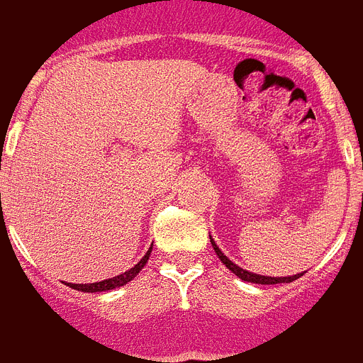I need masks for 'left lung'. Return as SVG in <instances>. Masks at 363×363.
<instances>
[{"instance_id":"obj_1","label":"left lung","mask_w":363,"mask_h":363,"mask_svg":"<svg viewBox=\"0 0 363 363\" xmlns=\"http://www.w3.org/2000/svg\"><path fill=\"white\" fill-rule=\"evenodd\" d=\"M212 239V237H210ZM212 247H213V251H216V255H218V259L225 264V267L231 270V272L235 274V276H239L241 280L245 281H251V284H288V281H294L297 280V278H301L303 276V272L301 274H294V276H284V278H274V276H260V274H252L249 272V270H243V268H239L235 264V262H231V260L221 252V249L218 247V245L213 243V239H212Z\"/></svg>"}]
</instances>
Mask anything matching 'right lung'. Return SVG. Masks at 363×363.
<instances>
[{"label": "right lung", "instance_id": "1", "mask_svg": "<svg viewBox=\"0 0 363 363\" xmlns=\"http://www.w3.org/2000/svg\"><path fill=\"white\" fill-rule=\"evenodd\" d=\"M150 255H151V249L143 255V259L140 260L134 268H130V270H126V272L114 276V278H108V280H103V281H95V284H69V288L79 289V291H87V294H93V291H108V289L120 288V286H124V284H128L130 280H134L135 276H138V272H140V270L145 267V262L150 260Z\"/></svg>", "mask_w": 363, "mask_h": 363}]
</instances>
